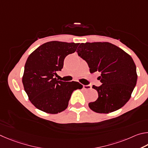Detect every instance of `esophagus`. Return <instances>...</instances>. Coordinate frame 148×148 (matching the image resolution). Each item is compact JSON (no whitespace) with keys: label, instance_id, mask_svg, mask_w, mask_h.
<instances>
[{"label":"esophagus","instance_id":"34e87169","mask_svg":"<svg viewBox=\"0 0 148 148\" xmlns=\"http://www.w3.org/2000/svg\"><path fill=\"white\" fill-rule=\"evenodd\" d=\"M83 88L85 90L92 89V86L90 85H83Z\"/></svg>","mask_w":148,"mask_h":148}]
</instances>
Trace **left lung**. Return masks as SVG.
Returning <instances> with one entry per match:
<instances>
[{
    "instance_id": "8db88e82",
    "label": "left lung",
    "mask_w": 148,
    "mask_h": 148,
    "mask_svg": "<svg viewBox=\"0 0 148 148\" xmlns=\"http://www.w3.org/2000/svg\"><path fill=\"white\" fill-rule=\"evenodd\" d=\"M78 55L87 62L90 71H99L102 84L93 86L98 98L89 103L97 113L107 114L120 109L130 99L137 81L136 67L133 58L122 49L108 42L81 43Z\"/></svg>"
}]
</instances>
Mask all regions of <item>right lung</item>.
Wrapping results in <instances>:
<instances>
[{
	"label": "right lung",
	"mask_w": 148,
	"mask_h": 148,
	"mask_svg": "<svg viewBox=\"0 0 148 148\" xmlns=\"http://www.w3.org/2000/svg\"><path fill=\"white\" fill-rule=\"evenodd\" d=\"M79 43L49 41L30 54L25 66L23 84L30 102L49 114L66 110L72 93L82 88L78 82H64L54 78L63 68L66 56L76 51Z\"/></svg>",
	"instance_id": "obj_1"
}]
</instances>
